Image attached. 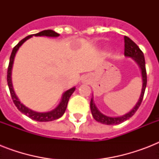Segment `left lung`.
Returning a JSON list of instances; mask_svg holds the SVG:
<instances>
[{"instance_id":"1","label":"left lung","mask_w":159,"mask_h":159,"mask_svg":"<svg viewBox=\"0 0 159 159\" xmlns=\"http://www.w3.org/2000/svg\"><path fill=\"white\" fill-rule=\"evenodd\" d=\"M125 57H132L138 63L139 67H140L142 79H143V87H142V92H141L140 97H139V99L135 106L129 112H128V113L122 116H119V117H110V116H105L102 113H101L98 111V109L97 108V106H95V103L93 102V97H92V100H91V103H90L91 111H92L93 118L97 121L100 122V123L105 124V125H119V124L122 123L124 121L127 120L130 118L131 116H133L134 115V113L137 111L139 106L141 105V102L143 101V95H144V92H145L146 85H147V73H146L145 68V59H144L143 52L140 50V48H139V46L133 40H131L129 37H127V36H125Z\"/></svg>"}]
</instances>
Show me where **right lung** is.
<instances>
[{"label":"right lung","mask_w":159,"mask_h":159,"mask_svg":"<svg viewBox=\"0 0 159 159\" xmlns=\"http://www.w3.org/2000/svg\"><path fill=\"white\" fill-rule=\"evenodd\" d=\"M48 36V37H58L59 34L56 33L55 31L51 30H43L39 32L38 34H30L23 39L22 40H20L15 47H14L12 53H11V57H10V62H9L8 70H7V83H8L9 89H10V92H11V98L13 100L14 104L16 105L19 111L25 114V116L30 117V119L34 120L39 121V122H46V121H52L54 120L60 118L61 116L64 114L66 108H67V102L69 101L70 97L72 96V94L74 92L75 87H72L71 89L67 90V92H65L63 93L62 97V100L60 102L59 105L54 109L53 111H48V112H36L30 109H29L28 107H26L25 106H24L22 103H20V100L18 99V97H16V93L14 92L13 86H12V82H11V70H12V67H13L14 58L16 54V52L18 51L19 48L28 39L31 38L32 36Z\"/></svg>","instance_id":"1"}]
</instances>
